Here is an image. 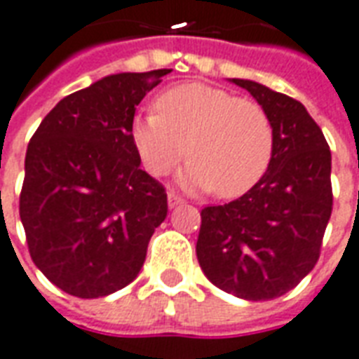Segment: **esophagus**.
<instances>
[{
	"label": "esophagus",
	"instance_id": "34e87169",
	"mask_svg": "<svg viewBox=\"0 0 359 359\" xmlns=\"http://www.w3.org/2000/svg\"><path fill=\"white\" fill-rule=\"evenodd\" d=\"M167 203H169V207H177V205H180V203H184V200H182V198H180L179 194H175V192H169L167 194Z\"/></svg>",
	"mask_w": 359,
	"mask_h": 359
}]
</instances>
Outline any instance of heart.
I'll list each match as a JSON object with an SVG mask.
<instances>
[{
  "mask_svg": "<svg viewBox=\"0 0 359 359\" xmlns=\"http://www.w3.org/2000/svg\"><path fill=\"white\" fill-rule=\"evenodd\" d=\"M142 165L161 177L187 156L180 184L240 198L264 177L274 156V129L266 110L249 98L207 83H182L156 98V112L131 126Z\"/></svg>",
  "mask_w": 359,
  "mask_h": 359,
  "instance_id": "b5f03b06",
  "label": "heart"
}]
</instances>
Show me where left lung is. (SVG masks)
I'll list each match as a JSON object with an SVG mask.
<instances>
[{
    "label": "left lung",
    "instance_id": "1",
    "mask_svg": "<svg viewBox=\"0 0 359 359\" xmlns=\"http://www.w3.org/2000/svg\"><path fill=\"white\" fill-rule=\"evenodd\" d=\"M230 81L266 110L274 156L249 192L201 209L196 255L219 289L245 301H270L297 287L320 259L333 209L331 152L299 100L257 81Z\"/></svg>",
    "mask_w": 359,
    "mask_h": 359
}]
</instances>
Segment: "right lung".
I'll use <instances>...</instances> for the list:
<instances>
[{
	"instance_id": "add662e5",
	"label": "right lung",
	"mask_w": 359,
	"mask_h": 359,
	"mask_svg": "<svg viewBox=\"0 0 359 359\" xmlns=\"http://www.w3.org/2000/svg\"><path fill=\"white\" fill-rule=\"evenodd\" d=\"M169 72L98 79L62 98L30 139L18 211L32 261L65 293L97 299L129 285L165 220V188L140 169L131 126Z\"/></svg>"
}]
</instances>
